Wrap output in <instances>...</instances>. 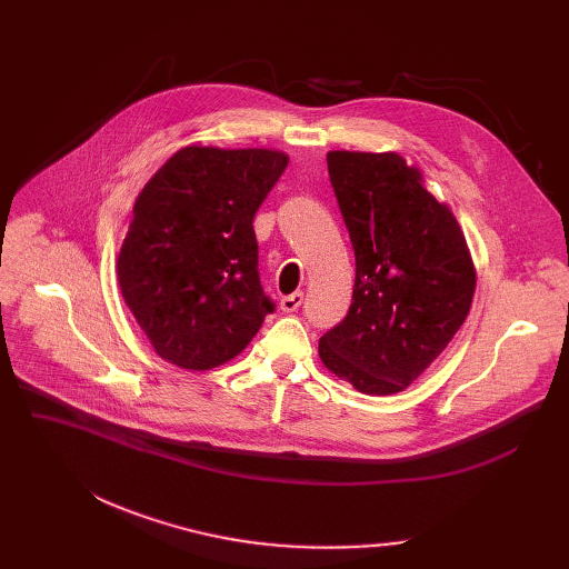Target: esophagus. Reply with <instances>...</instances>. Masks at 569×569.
Segmentation results:
<instances>
[{"instance_id": "34e87169", "label": "esophagus", "mask_w": 569, "mask_h": 569, "mask_svg": "<svg viewBox=\"0 0 569 569\" xmlns=\"http://www.w3.org/2000/svg\"><path fill=\"white\" fill-rule=\"evenodd\" d=\"M302 302H305V295L302 292H290V295L281 297V311L292 313V311H297V309L302 307Z\"/></svg>"}]
</instances>
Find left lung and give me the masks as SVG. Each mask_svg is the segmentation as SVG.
Here are the masks:
<instances>
[{
	"label": "left lung",
	"instance_id": "left-lung-1",
	"mask_svg": "<svg viewBox=\"0 0 569 569\" xmlns=\"http://www.w3.org/2000/svg\"><path fill=\"white\" fill-rule=\"evenodd\" d=\"M330 182L355 251L346 318L320 337L322 365L365 395L422 376L463 325L475 267L466 237L395 152H330Z\"/></svg>",
	"mask_w": 569,
	"mask_h": 569
}]
</instances>
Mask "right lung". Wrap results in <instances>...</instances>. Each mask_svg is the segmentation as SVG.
I'll list each match as a JSON object with an SVG mask.
<instances>
[{
  "instance_id": "add662e5",
  "label": "right lung",
  "mask_w": 569,
  "mask_h": 569,
  "mask_svg": "<svg viewBox=\"0 0 569 569\" xmlns=\"http://www.w3.org/2000/svg\"><path fill=\"white\" fill-rule=\"evenodd\" d=\"M288 157L184 147L149 179L117 256L124 302L157 355L191 371L242 352L274 311L260 286L253 217Z\"/></svg>"
}]
</instances>
